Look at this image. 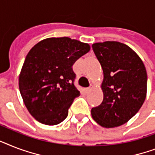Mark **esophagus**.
<instances>
[{"mask_svg":"<svg viewBox=\"0 0 155 155\" xmlns=\"http://www.w3.org/2000/svg\"><path fill=\"white\" fill-rule=\"evenodd\" d=\"M93 87H94V85H93V84H91V86L89 87H87V88L85 89V91H86L87 93L89 92V91H90L93 88Z\"/></svg>","mask_w":155,"mask_h":155,"instance_id":"obj_1","label":"esophagus"}]
</instances>
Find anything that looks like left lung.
Instances as JSON below:
<instances>
[{"mask_svg":"<svg viewBox=\"0 0 155 155\" xmlns=\"http://www.w3.org/2000/svg\"><path fill=\"white\" fill-rule=\"evenodd\" d=\"M92 48L104 71V100L91 109V116L103 127H119L127 123L145 101V65L138 54L123 43H95Z\"/></svg>","mask_w":155,"mask_h":155,"instance_id":"obj_1","label":"left lung"}]
</instances>
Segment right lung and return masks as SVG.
Masks as SVG:
<instances>
[{"instance_id":"1","label":"right lung","mask_w":155,"mask_h":155,"mask_svg":"<svg viewBox=\"0 0 155 155\" xmlns=\"http://www.w3.org/2000/svg\"><path fill=\"white\" fill-rule=\"evenodd\" d=\"M90 45L69 37H50L38 42L25 58L19 89L28 112L45 125H57L68 114L75 97L74 63L90 51Z\"/></svg>"}]
</instances>
